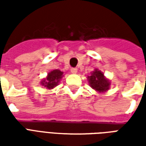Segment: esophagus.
Masks as SVG:
<instances>
[{"instance_id": "1", "label": "esophagus", "mask_w": 146, "mask_h": 146, "mask_svg": "<svg viewBox=\"0 0 146 146\" xmlns=\"http://www.w3.org/2000/svg\"><path fill=\"white\" fill-rule=\"evenodd\" d=\"M70 71H71V73H73V74H76V73H77V69H76V68H72V69L70 70Z\"/></svg>"}]
</instances>
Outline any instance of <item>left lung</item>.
<instances>
[{"mask_svg":"<svg viewBox=\"0 0 146 146\" xmlns=\"http://www.w3.org/2000/svg\"><path fill=\"white\" fill-rule=\"evenodd\" d=\"M89 85L98 93H104L110 89L111 83L109 79L104 76V73L98 69H95L90 76H88Z\"/></svg>","mask_w":146,"mask_h":146,"instance_id":"8db88e82","label":"left lung"}]
</instances>
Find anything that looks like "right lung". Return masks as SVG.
<instances>
[{
  "instance_id": "add662e5",
  "label": "right lung",
  "mask_w": 146,
  "mask_h": 146,
  "mask_svg": "<svg viewBox=\"0 0 146 146\" xmlns=\"http://www.w3.org/2000/svg\"><path fill=\"white\" fill-rule=\"evenodd\" d=\"M63 76V72L59 70H51L48 73L47 76L40 81V84L46 89H53L59 84L61 79Z\"/></svg>"
}]
</instances>
